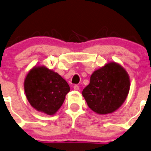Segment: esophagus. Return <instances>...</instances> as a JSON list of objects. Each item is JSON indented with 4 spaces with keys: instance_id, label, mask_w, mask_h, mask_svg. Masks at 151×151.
Returning <instances> with one entry per match:
<instances>
[{
    "instance_id": "obj_1",
    "label": "esophagus",
    "mask_w": 151,
    "mask_h": 151,
    "mask_svg": "<svg viewBox=\"0 0 151 151\" xmlns=\"http://www.w3.org/2000/svg\"><path fill=\"white\" fill-rule=\"evenodd\" d=\"M73 88H74V90H76V91H78L79 86H78V85H75V86H73Z\"/></svg>"
}]
</instances>
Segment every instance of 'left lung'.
I'll return each instance as SVG.
<instances>
[{
    "label": "left lung",
    "instance_id": "1",
    "mask_svg": "<svg viewBox=\"0 0 151 151\" xmlns=\"http://www.w3.org/2000/svg\"><path fill=\"white\" fill-rule=\"evenodd\" d=\"M130 78L124 68L110 62L96 70L82 95L91 110L99 115L112 113L123 105L128 96Z\"/></svg>",
    "mask_w": 151,
    "mask_h": 151
}]
</instances>
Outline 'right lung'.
I'll use <instances>...</instances> for the list:
<instances>
[{
  "label": "right lung",
  "instance_id": "obj_1",
  "mask_svg": "<svg viewBox=\"0 0 151 151\" xmlns=\"http://www.w3.org/2000/svg\"><path fill=\"white\" fill-rule=\"evenodd\" d=\"M24 88L31 106L52 116L61 108L70 91L66 81L44 65H35L25 76Z\"/></svg>",
  "mask_w": 151,
  "mask_h": 151
}]
</instances>
